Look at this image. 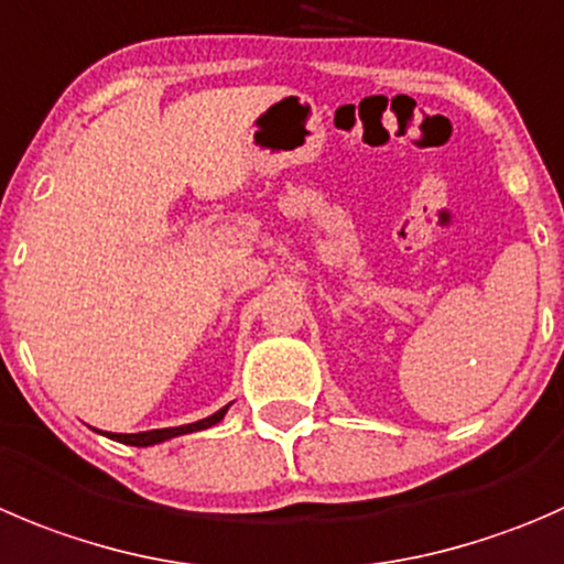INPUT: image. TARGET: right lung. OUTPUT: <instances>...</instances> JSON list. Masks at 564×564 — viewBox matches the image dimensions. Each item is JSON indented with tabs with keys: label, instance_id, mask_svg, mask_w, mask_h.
Instances as JSON below:
<instances>
[{
	"label": "right lung",
	"instance_id": "add662e5",
	"mask_svg": "<svg viewBox=\"0 0 564 564\" xmlns=\"http://www.w3.org/2000/svg\"><path fill=\"white\" fill-rule=\"evenodd\" d=\"M226 410H228V404H226V408L217 410V413L206 415V419L193 421V424H184V427L149 430V433H134V435H120V433H104V435H107V438H112V441H120V444H129V446H154V444H162V441L178 438V435L198 433V430H209V427H215L217 421H223V415H226Z\"/></svg>",
	"mask_w": 564,
	"mask_h": 564
}]
</instances>
